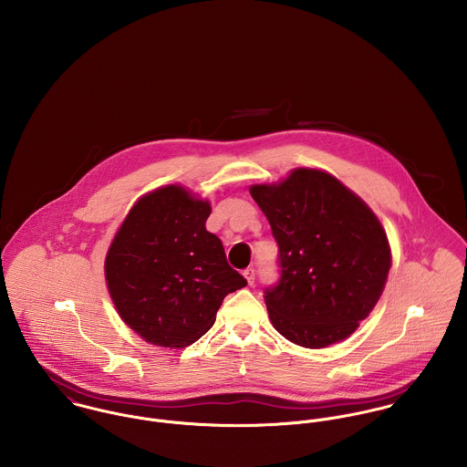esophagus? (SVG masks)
<instances>
[{"label": "esophagus", "mask_w": 467, "mask_h": 467, "mask_svg": "<svg viewBox=\"0 0 467 467\" xmlns=\"http://www.w3.org/2000/svg\"><path fill=\"white\" fill-rule=\"evenodd\" d=\"M244 276H246V280H248V284L250 285H254V282H255V269L254 267H246L244 269V273H243Z\"/></svg>", "instance_id": "obj_1"}]
</instances>
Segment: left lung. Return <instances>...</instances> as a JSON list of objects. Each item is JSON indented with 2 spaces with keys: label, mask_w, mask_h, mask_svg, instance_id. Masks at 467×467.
I'll return each mask as SVG.
<instances>
[{
  "label": "left lung",
  "mask_w": 467,
  "mask_h": 467,
  "mask_svg": "<svg viewBox=\"0 0 467 467\" xmlns=\"http://www.w3.org/2000/svg\"><path fill=\"white\" fill-rule=\"evenodd\" d=\"M250 194L278 244L280 278L265 291L273 327L307 348L348 337L376 307L392 265L376 213L317 169L252 185Z\"/></svg>",
  "instance_id": "8db88e82"
}]
</instances>
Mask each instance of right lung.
I'll use <instances>...</instances> for the list:
<instances>
[{
    "instance_id": "obj_1",
    "label": "right lung",
    "mask_w": 467,
    "mask_h": 467,
    "mask_svg": "<svg viewBox=\"0 0 467 467\" xmlns=\"http://www.w3.org/2000/svg\"><path fill=\"white\" fill-rule=\"evenodd\" d=\"M212 208L180 185L134 202L104 263L120 318L145 341L182 348L206 333L224 296L246 278L204 226Z\"/></svg>"
}]
</instances>
